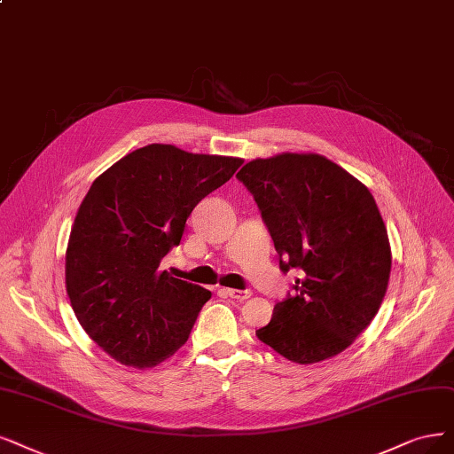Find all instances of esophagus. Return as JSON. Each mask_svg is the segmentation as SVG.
Instances as JSON below:
<instances>
[{
	"mask_svg": "<svg viewBox=\"0 0 454 454\" xmlns=\"http://www.w3.org/2000/svg\"><path fill=\"white\" fill-rule=\"evenodd\" d=\"M226 292V295L228 297H231V299H239V301H245V299H248L250 297V290H233V288H226L224 290Z\"/></svg>",
	"mask_w": 454,
	"mask_h": 454,
	"instance_id": "esophagus-1",
	"label": "esophagus"
}]
</instances>
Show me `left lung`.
I'll list each match as a JSON object with an SVG mask.
<instances>
[{
    "instance_id": "obj_1",
    "label": "left lung",
    "mask_w": 454,
    "mask_h": 454,
    "mask_svg": "<svg viewBox=\"0 0 454 454\" xmlns=\"http://www.w3.org/2000/svg\"><path fill=\"white\" fill-rule=\"evenodd\" d=\"M238 179L256 200L282 273L301 271L295 294L275 305L256 337L299 364L339 356L387 292L391 245L374 196L316 153L250 160Z\"/></svg>"
}]
</instances>
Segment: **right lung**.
Listing matches in <instances>:
<instances>
[{
    "mask_svg": "<svg viewBox=\"0 0 454 454\" xmlns=\"http://www.w3.org/2000/svg\"><path fill=\"white\" fill-rule=\"evenodd\" d=\"M241 164L149 144L93 181L71 228L65 284L80 325L115 361L151 368L187 342L211 292L160 271V262L198 201Z\"/></svg>",
    "mask_w": 454,
    "mask_h": 454,
    "instance_id": "obj_1",
    "label": "right lung"
}]
</instances>
